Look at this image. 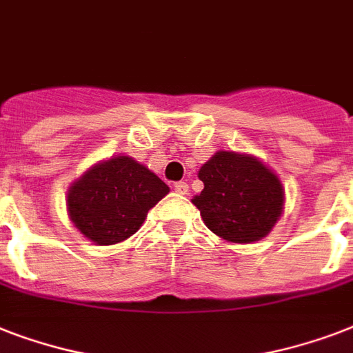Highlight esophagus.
Wrapping results in <instances>:
<instances>
[{"mask_svg": "<svg viewBox=\"0 0 353 353\" xmlns=\"http://www.w3.org/2000/svg\"><path fill=\"white\" fill-rule=\"evenodd\" d=\"M174 190H176L177 194H181V196H185V194H188V183L187 181L174 183Z\"/></svg>", "mask_w": 353, "mask_h": 353, "instance_id": "esophagus-1", "label": "esophagus"}]
</instances>
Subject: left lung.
<instances>
[{
	"label": "left lung",
	"instance_id": "left-lung-1",
	"mask_svg": "<svg viewBox=\"0 0 353 353\" xmlns=\"http://www.w3.org/2000/svg\"><path fill=\"white\" fill-rule=\"evenodd\" d=\"M199 179L205 188L192 203L205 225L223 240H260L282 214L284 190L279 177L254 157L218 152L201 166Z\"/></svg>",
	"mask_w": 353,
	"mask_h": 353
}]
</instances>
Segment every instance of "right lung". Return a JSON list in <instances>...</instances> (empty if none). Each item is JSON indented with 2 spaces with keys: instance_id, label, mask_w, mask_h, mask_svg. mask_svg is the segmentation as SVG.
<instances>
[{
  "instance_id": "1",
  "label": "right lung",
  "mask_w": 353,
  "mask_h": 353,
  "mask_svg": "<svg viewBox=\"0 0 353 353\" xmlns=\"http://www.w3.org/2000/svg\"><path fill=\"white\" fill-rule=\"evenodd\" d=\"M168 190L146 166L119 155L73 183L68 192L69 216L91 241L112 245L137 232L148 210Z\"/></svg>"
}]
</instances>
